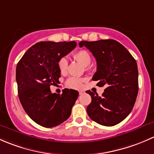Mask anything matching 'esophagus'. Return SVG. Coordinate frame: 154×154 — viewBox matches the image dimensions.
Masks as SVG:
<instances>
[{"instance_id":"1","label":"esophagus","mask_w":154,"mask_h":154,"mask_svg":"<svg viewBox=\"0 0 154 154\" xmlns=\"http://www.w3.org/2000/svg\"><path fill=\"white\" fill-rule=\"evenodd\" d=\"M85 93V91H84V90H79V95H82V94H84Z\"/></svg>"}]
</instances>
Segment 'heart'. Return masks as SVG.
I'll use <instances>...</instances> for the list:
<instances>
[{
	"instance_id": "heart-1",
	"label": "heart",
	"mask_w": 154,
	"mask_h": 154,
	"mask_svg": "<svg viewBox=\"0 0 154 154\" xmlns=\"http://www.w3.org/2000/svg\"><path fill=\"white\" fill-rule=\"evenodd\" d=\"M74 59L76 60L78 62L80 63L82 66H86V69H88V66L90 64L91 61V57L90 54L86 50H79L76 53L73 54ZM58 67L60 72L62 75H65L67 72L68 68V61L67 59L64 57L61 58L58 62ZM85 79L79 77H70L66 80V87L72 89H80L83 86V84L85 82Z\"/></svg>"
}]
</instances>
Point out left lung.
<instances>
[{"label":"left lung","instance_id":"1","mask_svg":"<svg viewBox=\"0 0 154 154\" xmlns=\"http://www.w3.org/2000/svg\"><path fill=\"white\" fill-rule=\"evenodd\" d=\"M95 57L97 71L93 80L99 87L105 86L102 96L86 91L92 98L87 107L90 119L104 126H114L132 110L139 90L138 67L136 60L119 42L112 39L79 42Z\"/></svg>","mask_w":154,"mask_h":154}]
</instances>
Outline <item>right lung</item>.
Listing matches in <instances>:
<instances>
[{
  "label": "right lung",
  "instance_id": "1",
  "mask_svg": "<svg viewBox=\"0 0 154 154\" xmlns=\"http://www.w3.org/2000/svg\"><path fill=\"white\" fill-rule=\"evenodd\" d=\"M76 47L75 42H41L25 53L16 67L18 97L30 118L44 128L58 126L69 117L79 92L65 88L52 93L50 86L59 83L58 62Z\"/></svg>",
  "mask_w": 154,
  "mask_h": 154
}]
</instances>
